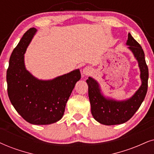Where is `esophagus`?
I'll list each match as a JSON object with an SVG mask.
<instances>
[{
	"instance_id": "1",
	"label": "esophagus",
	"mask_w": 154,
	"mask_h": 154,
	"mask_svg": "<svg viewBox=\"0 0 154 154\" xmlns=\"http://www.w3.org/2000/svg\"><path fill=\"white\" fill-rule=\"evenodd\" d=\"M91 72V68L90 67H86L85 68V69H83V74L84 75H88L89 74H90V72Z\"/></svg>"
}]
</instances>
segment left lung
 <instances>
[{"instance_id":"8db88e82","label":"left lung","mask_w":154,"mask_h":154,"mask_svg":"<svg viewBox=\"0 0 154 154\" xmlns=\"http://www.w3.org/2000/svg\"><path fill=\"white\" fill-rule=\"evenodd\" d=\"M126 45H129V49L133 52L139 63L142 82L141 87L131 98L124 101L105 98L101 93L98 82L90 77L87 79L91 114L95 120L104 125H116L129 121L139 109L147 92L149 69L143 50L130 33L128 35Z\"/></svg>"}]
</instances>
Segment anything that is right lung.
I'll return each instance as SVG.
<instances>
[{"label": "right lung", "mask_w": 154, "mask_h": 154, "mask_svg": "<svg viewBox=\"0 0 154 154\" xmlns=\"http://www.w3.org/2000/svg\"><path fill=\"white\" fill-rule=\"evenodd\" d=\"M36 31L35 28L29 29L11 54L6 75L8 94L26 122L47 125L63 117L66 103L81 75L79 69H75L51 80H40L31 75L25 69L24 54Z\"/></svg>", "instance_id": "add662e5"}]
</instances>
